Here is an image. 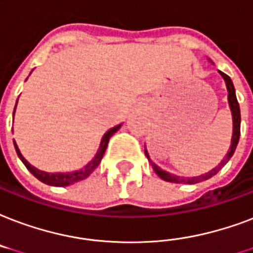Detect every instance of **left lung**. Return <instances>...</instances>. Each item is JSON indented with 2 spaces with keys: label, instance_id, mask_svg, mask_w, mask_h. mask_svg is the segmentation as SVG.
<instances>
[{
  "label": "left lung",
  "instance_id": "8db88e82",
  "mask_svg": "<svg viewBox=\"0 0 253 253\" xmlns=\"http://www.w3.org/2000/svg\"><path fill=\"white\" fill-rule=\"evenodd\" d=\"M219 74L222 75V78L224 79V82H226L227 91H228V104H230L231 112H232V124H234V129H232V138H231L230 150L227 152L226 157L223 158L218 166H215L214 169H211L210 171H207V173L205 174H201V175H198V177H178V175H174V174L171 173H168L165 170H162L161 168H158V166L150 160L148 152L145 150V154H146V157H148L149 162H150V165H152L153 170L157 173L158 177L162 178L164 181L173 182V183H189V185H194V183H198V182L206 181L209 178L214 177L215 174L218 173L219 170L222 169L223 166L230 161V158L234 156L235 149L238 146L239 137H240V108H239V103L238 99H236V93H235L234 83H232L231 78L222 71H219Z\"/></svg>",
  "mask_w": 253,
  "mask_h": 253
}]
</instances>
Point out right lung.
I'll return each mask as SVG.
<instances>
[{"label": "right lung", "instance_id": "obj_1", "mask_svg": "<svg viewBox=\"0 0 253 253\" xmlns=\"http://www.w3.org/2000/svg\"><path fill=\"white\" fill-rule=\"evenodd\" d=\"M18 101V100H17ZM17 107V104H15ZM15 112V109H14ZM14 115V113H13ZM121 124L116 125V126H113L108 130V132L105 133L103 138H101V142H100V146H99V150H97V153L96 156L93 157L91 162H88L87 165L84 166L83 169L80 170H76V171H72V173H46V171H42V170H38L37 168L34 166H31L29 162L23 158V156L19 152L18 146L15 144L14 141V148L17 150V154H18V157L21 158V161L23 162V165L26 166L27 170L30 171L35 178H38L39 181L43 182V183H46V185H50V186H68V185H72V183H75V182H79V181H83L85 178L89 175V174L93 171V170L99 166L100 161H101V158L104 156L105 153V149L108 146V141L109 138L115 134V133L120 129Z\"/></svg>", "mask_w": 253, "mask_h": 253}]
</instances>
